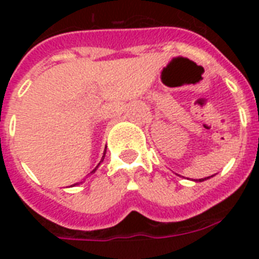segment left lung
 Returning a JSON list of instances; mask_svg holds the SVG:
<instances>
[{"instance_id":"8db88e82","label":"left lung","mask_w":259,"mask_h":259,"mask_svg":"<svg viewBox=\"0 0 259 259\" xmlns=\"http://www.w3.org/2000/svg\"><path fill=\"white\" fill-rule=\"evenodd\" d=\"M207 179H208V177H204V179H199V180H196V181H204V180H207Z\"/></svg>"}]
</instances>
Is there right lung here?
Here are the masks:
<instances>
[{
	"mask_svg": "<svg viewBox=\"0 0 259 259\" xmlns=\"http://www.w3.org/2000/svg\"><path fill=\"white\" fill-rule=\"evenodd\" d=\"M105 152H106V150H105ZM103 158H105V153H103V157H102L101 161H103ZM99 164H101V162H99ZM99 164H98V165H99ZM95 169H97V168H95ZM95 169H94V170H95Z\"/></svg>",
	"mask_w": 259,
	"mask_h": 259,
	"instance_id": "obj_1",
	"label": "right lung"
}]
</instances>
